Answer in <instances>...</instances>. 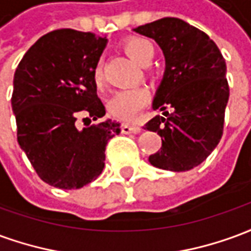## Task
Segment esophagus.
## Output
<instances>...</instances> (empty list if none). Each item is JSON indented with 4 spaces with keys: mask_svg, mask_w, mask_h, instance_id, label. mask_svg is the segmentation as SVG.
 Masks as SVG:
<instances>
[{
    "mask_svg": "<svg viewBox=\"0 0 251 251\" xmlns=\"http://www.w3.org/2000/svg\"><path fill=\"white\" fill-rule=\"evenodd\" d=\"M142 129L140 127V126H136V125H126V124H124V125L121 126V131L124 133V134H137V133H140Z\"/></svg>",
    "mask_w": 251,
    "mask_h": 251,
    "instance_id": "obj_1",
    "label": "esophagus"
}]
</instances>
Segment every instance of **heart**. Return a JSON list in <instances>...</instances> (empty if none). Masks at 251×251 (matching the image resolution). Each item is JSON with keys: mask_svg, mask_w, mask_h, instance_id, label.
<instances>
[{"mask_svg": "<svg viewBox=\"0 0 251 251\" xmlns=\"http://www.w3.org/2000/svg\"><path fill=\"white\" fill-rule=\"evenodd\" d=\"M124 50L129 56L141 66H148L154 56V47L151 41L141 37H131L124 43ZM103 79L102 62L99 60L94 68V80L100 84ZM149 93L145 87H134L115 93L109 100L107 109L111 117L124 122H134L141 110L147 106Z\"/></svg>", "mask_w": 251, "mask_h": 251, "instance_id": "obj_1", "label": "heart"}]
</instances>
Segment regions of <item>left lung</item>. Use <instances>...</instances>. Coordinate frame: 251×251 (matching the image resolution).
<instances>
[{"label":"left lung","instance_id":"left-lung-1","mask_svg":"<svg viewBox=\"0 0 251 251\" xmlns=\"http://www.w3.org/2000/svg\"><path fill=\"white\" fill-rule=\"evenodd\" d=\"M133 30L153 39L165 57L152 104L164 117L156 115L145 125L163 144L149 163L172 172L189 171L210 156L223 134L230 95L226 62L204 32L183 20L164 17Z\"/></svg>","mask_w":251,"mask_h":251}]
</instances>
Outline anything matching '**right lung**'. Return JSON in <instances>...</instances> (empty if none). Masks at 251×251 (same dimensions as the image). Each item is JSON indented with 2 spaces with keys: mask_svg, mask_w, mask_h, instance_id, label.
Wrapping results in <instances>:
<instances>
[{
  "mask_svg": "<svg viewBox=\"0 0 251 251\" xmlns=\"http://www.w3.org/2000/svg\"><path fill=\"white\" fill-rule=\"evenodd\" d=\"M106 44V37L91 32L53 30L30 47L14 72L17 141L52 187L77 189L97 179L106 144L121 131L111 120L82 129L76 124L77 117L91 122L106 114L94 80Z\"/></svg>",
  "mask_w": 251,
  "mask_h": 251,
  "instance_id": "add662e5",
  "label": "right lung"
}]
</instances>
